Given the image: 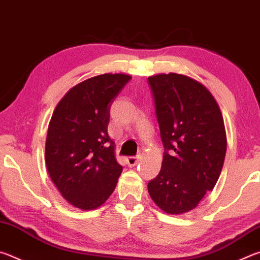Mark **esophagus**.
Masks as SVG:
<instances>
[{
    "label": "esophagus",
    "instance_id": "1",
    "mask_svg": "<svg viewBox=\"0 0 260 260\" xmlns=\"http://www.w3.org/2000/svg\"><path fill=\"white\" fill-rule=\"evenodd\" d=\"M140 160V156H135V157H128L127 158V165L129 167H134L136 164H138Z\"/></svg>",
    "mask_w": 260,
    "mask_h": 260
}]
</instances>
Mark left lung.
I'll list each match as a JSON object with an SVG mask.
<instances>
[{
    "instance_id": "left-lung-1",
    "label": "left lung",
    "mask_w": 260,
    "mask_h": 260,
    "mask_svg": "<svg viewBox=\"0 0 260 260\" xmlns=\"http://www.w3.org/2000/svg\"><path fill=\"white\" fill-rule=\"evenodd\" d=\"M165 148L159 174L148 183L151 200L167 214L199 205L221 173L227 139L217 101L203 83L178 73L148 78Z\"/></svg>"
}]
</instances>
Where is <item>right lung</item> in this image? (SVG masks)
<instances>
[{
    "label": "right lung",
    "instance_id": "obj_1",
    "mask_svg": "<svg viewBox=\"0 0 260 260\" xmlns=\"http://www.w3.org/2000/svg\"><path fill=\"white\" fill-rule=\"evenodd\" d=\"M132 79L105 73L72 87L59 101L48 126L46 165L69 204L83 211L104 204L122 172L109 138L110 107Z\"/></svg>",
    "mask_w": 260,
    "mask_h": 260
}]
</instances>
